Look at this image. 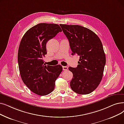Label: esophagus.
<instances>
[{
  "instance_id": "34e87169",
  "label": "esophagus",
  "mask_w": 124,
  "mask_h": 124,
  "mask_svg": "<svg viewBox=\"0 0 124 124\" xmlns=\"http://www.w3.org/2000/svg\"><path fill=\"white\" fill-rule=\"evenodd\" d=\"M63 70H67L68 69V67L67 66H63Z\"/></svg>"
}]
</instances>
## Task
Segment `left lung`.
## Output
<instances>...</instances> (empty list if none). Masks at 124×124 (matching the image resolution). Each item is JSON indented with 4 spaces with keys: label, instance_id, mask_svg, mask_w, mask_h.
<instances>
[{
    "label": "left lung",
    "instance_id": "1",
    "mask_svg": "<svg viewBox=\"0 0 124 124\" xmlns=\"http://www.w3.org/2000/svg\"><path fill=\"white\" fill-rule=\"evenodd\" d=\"M60 26L69 40L71 55L79 56L77 67L68 68L73 75L70 87L78 94H90L103 77L106 58L102 42L93 31L82 26Z\"/></svg>",
    "mask_w": 124,
    "mask_h": 124
}]
</instances>
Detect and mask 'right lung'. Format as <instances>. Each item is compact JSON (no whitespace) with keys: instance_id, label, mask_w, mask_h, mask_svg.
<instances>
[{"instance_id":"add662e5","label":"right lung","mask_w":124,"mask_h":124,"mask_svg":"<svg viewBox=\"0 0 124 124\" xmlns=\"http://www.w3.org/2000/svg\"><path fill=\"white\" fill-rule=\"evenodd\" d=\"M61 31L58 24L39 23L27 31L20 42L18 61L21 77L27 87L37 95L51 93L63 70L60 65H46L42 59L47 53V41Z\"/></svg>"}]
</instances>
